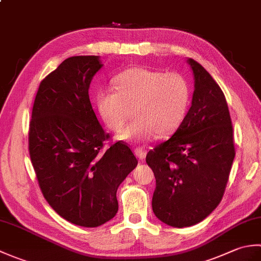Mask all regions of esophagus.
<instances>
[{"label": "esophagus", "mask_w": 261, "mask_h": 261, "mask_svg": "<svg viewBox=\"0 0 261 261\" xmlns=\"http://www.w3.org/2000/svg\"><path fill=\"white\" fill-rule=\"evenodd\" d=\"M135 154L139 158V160H143L147 156V151L143 148H137L135 149Z\"/></svg>", "instance_id": "obj_1"}]
</instances>
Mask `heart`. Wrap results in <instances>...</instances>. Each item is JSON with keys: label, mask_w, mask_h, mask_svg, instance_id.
Returning <instances> with one entry per match:
<instances>
[{"label": "heart", "mask_w": 261, "mask_h": 261, "mask_svg": "<svg viewBox=\"0 0 261 261\" xmlns=\"http://www.w3.org/2000/svg\"><path fill=\"white\" fill-rule=\"evenodd\" d=\"M115 91L102 90L96 107L110 130L119 132L132 115L137 120L118 136L124 141L168 137L181 125L191 102V85L179 73L131 67L116 75ZM134 113H132V110Z\"/></svg>", "instance_id": "obj_1"}]
</instances>
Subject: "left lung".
I'll return each instance as SVG.
<instances>
[{
    "label": "left lung",
    "mask_w": 261,
    "mask_h": 261,
    "mask_svg": "<svg viewBox=\"0 0 261 261\" xmlns=\"http://www.w3.org/2000/svg\"><path fill=\"white\" fill-rule=\"evenodd\" d=\"M194 75L192 107L173 137L147 153L156 188L154 215L174 228L203 221L218 206L236 156L224 94L202 65L187 59Z\"/></svg>",
    "instance_id": "1"
}]
</instances>
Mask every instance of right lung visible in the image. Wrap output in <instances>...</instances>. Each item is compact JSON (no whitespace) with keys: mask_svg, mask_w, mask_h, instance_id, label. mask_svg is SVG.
Returning a JSON list of instances; mask_svg holds the SVG:
<instances>
[{"mask_svg":"<svg viewBox=\"0 0 261 261\" xmlns=\"http://www.w3.org/2000/svg\"><path fill=\"white\" fill-rule=\"evenodd\" d=\"M98 56L65 59L42 80L32 108L29 152L43 197L68 222L95 228L113 219L116 191L138 160L110 136L93 111L88 88Z\"/></svg>","mask_w":261,"mask_h":261,"instance_id":"1","label":"right lung"}]
</instances>
